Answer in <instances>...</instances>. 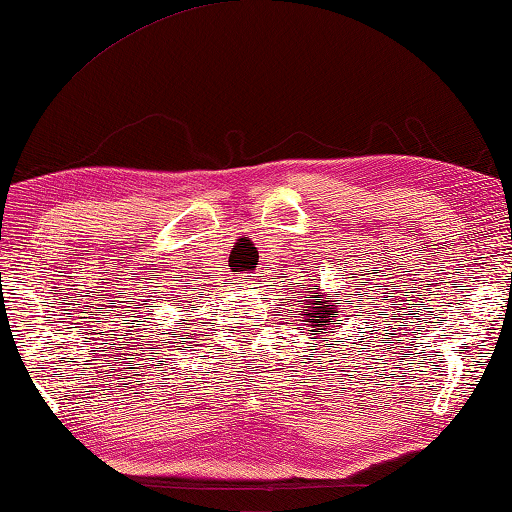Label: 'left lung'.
Masks as SVG:
<instances>
[{
	"mask_svg": "<svg viewBox=\"0 0 512 512\" xmlns=\"http://www.w3.org/2000/svg\"><path fill=\"white\" fill-rule=\"evenodd\" d=\"M304 293H313L309 288L302 286ZM318 297V295H313ZM342 300L338 297H331V295H324V300H302V311L297 315H302V322L309 324V331H313L311 336L318 338L320 333H333V327H340V320H338V304ZM304 333V331H302Z\"/></svg>",
	"mask_w": 512,
	"mask_h": 512,
	"instance_id": "left-lung-1",
	"label": "left lung"
}]
</instances>
